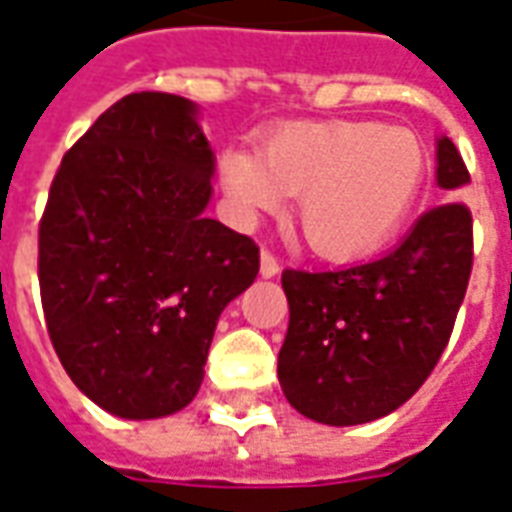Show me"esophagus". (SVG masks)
<instances>
[{"label": "esophagus", "mask_w": 512, "mask_h": 512, "mask_svg": "<svg viewBox=\"0 0 512 512\" xmlns=\"http://www.w3.org/2000/svg\"><path fill=\"white\" fill-rule=\"evenodd\" d=\"M279 271H282V266H279L277 257L271 255L268 249H263V252H260V274H263L266 279H271V277H277Z\"/></svg>", "instance_id": "esophagus-1"}]
</instances>
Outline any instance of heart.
Masks as SVG:
<instances>
[{
	"label": "heart",
	"mask_w": 512,
	"mask_h": 512,
	"mask_svg": "<svg viewBox=\"0 0 512 512\" xmlns=\"http://www.w3.org/2000/svg\"><path fill=\"white\" fill-rule=\"evenodd\" d=\"M235 222L277 213L296 194L304 241L329 260L373 255L395 235L425 180V147L408 128L373 120L293 123L263 134L255 153L216 161Z\"/></svg>",
	"instance_id": "heart-1"
}]
</instances>
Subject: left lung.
<instances>
[{"instance_id":"1","label":"left lung","mask_w":512,"mask_h":512,"mask_svg":"<svg viewBox=\"0 0 512 512\" xmlns=\"http://www.w3.org/2000/svg\"><path fill=\"white\" fill-rule=\"evenodd\" d=\"M436 183H469L458 147L441 136ZM472 211L447 200L417 219L378 260L282 274L290 323L277 376L288 403L323 425L392 414L425 384L450 343L474 260Z\"/></svg>"}]
</instances>
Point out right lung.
<instances>
[{"label":"right lung","mask_w":512,"mask_h":512,"mask_svg":"<svg viewBox=\"0 0 512 512\" xmlns=\"http://www.w3.org/2000/svg\"><path fill=\"white\" fill-rule=\"evenodd\" d=\"M197 106L131 93L65 153L38 230L40 301L65 373L123 419L189 406L216 321L260 249L205 216L213 150Z\"/></svg>","instance_id":"obj_1"}]
</instances>
